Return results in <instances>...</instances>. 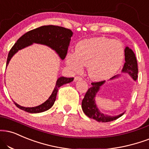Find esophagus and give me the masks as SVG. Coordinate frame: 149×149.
Segmentation results:
<instances>
[{"mask_svg":"<svg viewBox=\"0 0 149 149\" xmlns=\"http://www.w3.org/2000/svg\"><path fill=\"white\" fill-rule=\"evenodd\" d=\"M81 79H82V78H80V76H76V77H75V78H74V81L75 82L78 81V80H80Z\"/></svg>","mask_w":149,"mask_h":149,"instance_id":"34e87169","label":"esophagus"}]
</instances>
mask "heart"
Here are the masks:
<instances>
[{"instance_id": "b5f03b06", "label": "heart", "mask_w": 149, "mask_h": 149, "mask_svg": "<svg viewBox=\"0 0 149 149\" xmlns=\"http://www.w3.org/2000/svg\"><path fill=\"white\" fill-rule=\"evenodd\" d=\"M124 47L120 41L100 37L82 40L77 44L75 53L67 56V64L75 72L87 67L89 78L103 80L110 78L122 65Z\"/></svg>"}]
</instances>
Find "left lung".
<instances>
[{
	"label": "left lung",
	"mask_w": 149,
	"mask_h": 149,
	"mask_svg": "<svg viewBox=\"0 0 149 149\" xmlns=\"http://www.w3.org/2000/svg\"><path fill=\"white\" fill-rule=\"evenodd\" d=\"M125 53V61L123 67L122 69V72L128 73V74L132 78V80H137V73H138V67L137 62L136 59L135 55L132 49L126 46L124 50ZM120 75H116L111 78L110 80H114L118 78ZM105 81H101L97 82H92V87L88 89L85 95V97L82 99V109L86 115L88 117L93 119L98 122H109V121H114L117 119L118 118L121 117L123 114H120L119 115L112 116L107 115V114H103L99 110L96 105L95 98L98 91L101 89V87L105 83Z\"/></svg>",
	"instance_id": "8db88e82"
}]
</instances>
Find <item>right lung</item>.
Wrapping results in <instances>:
<instances>
[{
  "mask_svg": "<svg viewBox=\"0 0 149 149\" xmlns=\"http://www.w3.org/2000/svg\"><path fill=\"white\" fill-rule=\"evenodd\" d=\"M72 36L73 32L71 30L56 26H44L30 30L21 36L12 46L11 50L9 52L6 67H8L12 57L19 50L28 47L34 43L48 46L51 49L54 50L61 60H63L67 55L68 47ZM73 80V78H66V77L59 78L57 80L55 88L48 99L38 106L26 107L21 106L15 102L14 103L19 109L29 113H39V112H45L49 110L54 104L59 87L65 84L69 83Z\"/></svg>",
  "mask_w": 149,
  "mask_h": 149,
  "instance_id": "right-lung-1",
  "label": "right lung"
}]
</instances>
